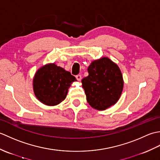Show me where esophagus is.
<instances>
[{"label": "esophagus", "instance_id": "esophagus-1", "mask_svg": "<svg viewBox=\"0 0 160 160\" xmlns=\"http://www.w3.org/2000/svg\"><path fill=\"white\" fill-rule=\"evenodd\" d=\"M76 79L78 80V81H80L81 80H82V76H80V75H77V76H76Z\"/></svg>", "mask_w": 160, "mask_h": 160}]
</instances>
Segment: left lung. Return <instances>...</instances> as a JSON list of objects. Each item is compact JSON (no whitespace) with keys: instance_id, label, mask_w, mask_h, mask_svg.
<instances>
[{"instance_id":"8db88e82","label":"left lung","mask_w":160,"mask_h":160,"mask_svg":"<svg viewBox=\"0 0 160 160\" xmlns=\"http://www.w3.org/2000/svg\"><path fill=\"white\" fill-rule=\"evenodd\" d=\"M89 76L82 80L87 100L97 110H105L117 102L122 92L124 81L116 64L102 58L91 62Z\"/></svg>"}]
</instances>
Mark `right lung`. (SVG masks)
Listing matches in <instances>:
<instances>
[{
    "mask_svg": "<svg viewBox=\"0 0 160 160\" xmlns=\"http://www.w3.org/2000/svg\"><path fill=\"white\" fill-rule=\"evenodd\" d=\"M76 80V78L62 68L55 64H47L35 74L33 91L42 103L54 106L65 99L68 89Z\"/></svg>",
    "mask_w": 160,
    "mask_h": 160,
    "instance_id": "add662e5",
    "label": "right lung"
}]
</instances>
